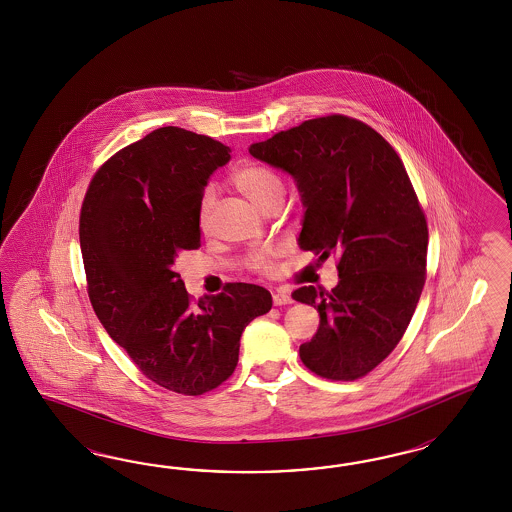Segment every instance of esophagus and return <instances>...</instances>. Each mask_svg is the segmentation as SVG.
Returning a JSON list of instances; mask_svg holds the SVG:
<instances>
[{
    "label": "esophagus",
    "instance_id": "34e87169",
    "mask_svg": "<svg viewBox=\"0 0 512 512\" xmlns=\"http://www.w3.org/2000/svg\"><path fill=\"white\" fill-rule=\"evenodd\" d=\"M272 300H274V304H276V306H287V304H293V296H291V293H289L287 289H281V287L274 291Z\"/></svg>",
    "mask_w": 512,
    "mask_h": 512
}]
</instances>
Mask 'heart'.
Returning a JSON list of instances; mask_svg holds the SVG:
<instances>
[{
    "instance_id": "obj_1",
    "label": "heart",
    "mask_w": 512,
    "mask_h": 512,
    "mask_svg": "<svg viewBox=\"0 0 512 512\" xmlns=\"http://www.w3.org/2000/svg\"><path fill=\"white\" fill-rule=\"evenodd\" d=\"M233 186L257 208L264 210L270 202L278 201L283 195V182L276 172L257 163L242 165L240 169L233 172ZM214 208V193L212 189L204 191L201 204H199V225L202 229L208 227V221L212 216ZM279 255V248L253 249L246 259L248 268L259 274H268L276 266V257Z\"/></svg>"
}]
</instances>
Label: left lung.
Masks as SVG:
<instances>
[{"mask_svg":"<svg viewBox=\"0 0 512 512\" xmlns=\"http://www.w3.org/2000/svg\"><path fill=\"white\" fill-rule=\"evenodd\" d=\"M249 154L295 178L306 206L298 246L319 263L338 257L332 291L293 293L321 317L302 362L332 381L364 377L402 340L426 281L428 225L400 155L341 114L279 131Z\"/></svg>","mask_w":512,"mask_h":512,"instance_id":"8db88e82","label":"left lung"}]
</instances>
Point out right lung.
I'll list each match as a JSON object with an SVG mask.
<instances>
[{
	"label": "right lung",
	"instance_id": "obj_1",
	"mask_svg": "<svg viewBox=\"0 0 512 512\" xmlns=\"http://www.w3.org/2000/svg\"><path fill=\"white\" fill-rule=\"evenodd\" d=\"M229 146L182 127H159L105 161L80 208V249L93 311L155 385L201 396L233 375L244 328L272 308L253 283L193 304L176 272L201 248L204 186Z\"/></svg>",
	"mask_w": 512,
	"mask_h": 512
}]
</instances>
